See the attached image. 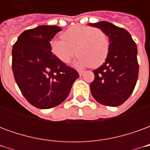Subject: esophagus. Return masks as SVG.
<instances>
[{"label": "esophagus", "mask_w": 150, "mask_h": 150, "mask_svg": "<svg viewBox=\"0 0 150 150\" xmlns=\"http://www.w3.org/2000/svg\"><path fill=\"white\" fill-rule=\"evenodd\" d=\"M78 72H79V75L80 76H82V75H83V73H84V71H83V70H78Z\"/></svg>", "instance_id": "1"}]
</instances>
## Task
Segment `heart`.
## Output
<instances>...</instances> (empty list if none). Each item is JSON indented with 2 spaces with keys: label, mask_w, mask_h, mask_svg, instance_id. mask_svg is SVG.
<instances>
[{
  "label": "heart",
  "mask_w": 150,
  "mask_h": 150,
  "mask_svg": "<svg viewBox=\"0 0 150 150\" xmlns=\"http://www.w3.org/2000/svg\"><path fill=\"white\" fill-rule=\"evenodd\" d=\"M62 40H53L50 50L54 55L63 63H69L76 54V66L97 67L105 61L109 51V39L101 29L74 25L64 31Z\"/></svg>",
  "instance_id": "heart-1"
}]
</instances>
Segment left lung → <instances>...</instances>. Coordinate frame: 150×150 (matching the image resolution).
<instances>
[{
	"instance_id": "1",
	"label": "left lung",
	"mask_w": 150,
	"mask_h": 150,
	"mask_svg": "<svg viewBox=\"0 0 150 150\" xmlns=\"http://www.w3.org/2000/svg\"><path fill=\"white\" fill-rule=\"evenodd\" d=\"M89 25L104 30L110 43L105 62L93 71L91 95L101 104L121 105L132 93L138 78L137 45L128 31L110 22L100 21Z\"/></svg>"
}]
</instances>
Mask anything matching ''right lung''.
I'll use <instances>...</instances> for the list:
<instances>
[{
  "instance_id": "add662e5",
  "label": "right lung",
  "mask_w": 150,
  "mask_h": 150,
  "mask_svg": "<svg viewBox=\"0 0 150 150\" xmlns=\"http://www.w3.org/2000/svg\"><path fill=\"white\" fill-rule=\"evenodd\" d=\"M61 30L57 25H40L25 30L13 44L15 81L28 102L38 108H51L63 102L79 76L51 52L50 41Z\"/></svg>"
}]
</instances>
